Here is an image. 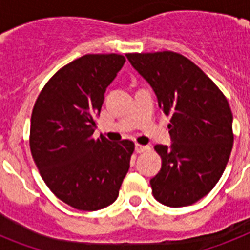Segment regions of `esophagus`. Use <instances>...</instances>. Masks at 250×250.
<instances>
[{"label": "esophagus", "instance_id": "34e87169", "mask_svg": "<svg viewBox=\"0 0 250 250\" xmlns=\"http://www.w3.org/2000/svg\"><path fill=\"white\" fill-rule=\"evenodd\" d=\"M135 150H136V153H144L146 150V146L144 145H140V144H136L135 145Z\"/></svg>", "mask_w": 250, "mask_h": 250}]
</instances>
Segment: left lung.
Returning a JSON list of instances; mask_svg holds the SVG:
<instances>
[{
  "instance_id": "1",
  "label": "left lung",
  "mask_w": 250,
  "mask_h": 250,
  "mask_svg": "<svg viewBox=\"0 0 250 250\" xmlns=\"http://www.w3.org/2000/svg\"><path fill=\"white\" fill-rule=\"evenodd\" d=\"M166 115L172 145H155L162 168L150 180L158 202L191 206L212 190L230 158L234 133L229 101L212 79L177 52L127 54Z\"/></svg>"
}]
</instances>
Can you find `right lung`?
<instances>
[{"instance_id":"obj_1","label":"right lung","mask_w":250,"mask_h":250,"mask_svg":"<svg viewBox=\"0 0 250 250\" xmlns=\"http://www.w3.org/2000/svg\"><path fill=\"white\" fill-rule=\"evenodd\" d=\"M125 62L118 54H88L55 73L30 118L32 157L48 188L79 210H97L118 198L135 144L93 139L104 93Z\"/></svg>"}]
</instances>
